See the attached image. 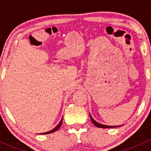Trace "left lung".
<instances>
[{
	"mask_svg": "<svg viewBox=\"0 0 151 151\" xmlns=\"http://www.w3.org/2000/svg\"><path fill=\"white\" fill-rule=\"evenodd\" d=\"M90 117H91V121H92V123H93L94 126H96V127H99V128H103V129H107V128H115V127H118V126H106V125H103V124H101V123L96 122V121H95V120H93V118L91 117V114H90Z\"/></svg>",
	"mask_w": 151,
	"mask_h": 151,
	"instance_id": "obj_1",
	"label": "left lung"
}]
</instances>
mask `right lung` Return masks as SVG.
Wrapping results in <instances>:
<instances>
[{
  "mask_svg": "<svg viewBox=\"0 0 151 151\" xmlns=\"http://www.w3.org/2000/svg\"><path fill=\"white\" fill-rule=\"evenodd\" d=\"M62 121H63V118H62L61 121H60V123H59L58 124V126H56L55 128H54V129H53L52 130L50 131V132H45V133L40 134H51V133H52V132H56V131H57V130H58V129H59V128H60V126H61V124H62Z\"/></svg>",
  "mask_w": 151,
  "mask_h": 151,
  "instance_id": "1",
  "label": "right lung"
}]
</instances>
